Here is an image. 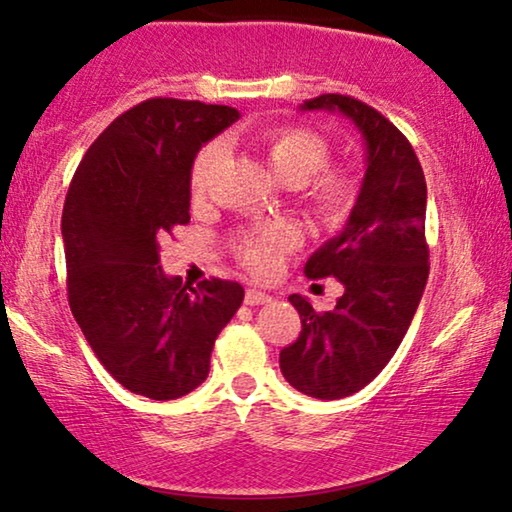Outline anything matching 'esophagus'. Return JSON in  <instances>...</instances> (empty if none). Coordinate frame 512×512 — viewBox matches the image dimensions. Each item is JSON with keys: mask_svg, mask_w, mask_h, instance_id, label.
Listing matches in <instances>:
<instances>
[{"mask_svg": "<svg viewBox=\"0 0 512 512\" xmlns=\"http://www.w3.org/2000/svg\"><path fill=\"white\" fill-rule=\"evenodd\" d=\"M270 296L265 291H258V289H247V293H244V303L247 305H265L270 303Z\"/></svg>", "mask_w": 512, "mask_h": 512, "instance_id": "34e87169", "label": "esophagus"}]
</instances>
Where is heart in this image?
<instances>
[{
	"label": "heart",
	"instance_id": "obj_1",
	"mask_svg": "<svg viewBox=\"0 0 512 512\" xmlns=\"http://www.w3.org/2000/svg\"><path fill=\"white\" fill-rule=\"evenodd\" d=\"M265 160L275 177L286 186L306 184L305 195L314 212L326 223H342L352 214L359 195V177L352 170H321L331 158L326 137L305 125H279L261 139ZM223 160V144L209 142L198 151L191 167V191L205 193L216 167ZM311 181L307 182L306 179ZM300 235L291 223H270V226L247 230L235 240V251L242 265L254 275H272L279 270L284 256L298 247Z\"/></svg>",
	"mask_w": 512,
	"mask_h": 512
}]
</instances>
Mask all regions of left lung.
Instances as JSON below:
<instances>
[{
	"instance_id": "obj_1",
	"label": "left lung",
	"mask_w": 512,
	"mask_h": 512,
	"mask_svg": "<svg viewBox=\"0 0 512 512\" xmlns=\"http://www.w3.org/2000/svg\"><path fill=\"white\" fill-rule=\"evenodd\" d=\"M340 111L366 142V177L345 228L305 263L310 279L335 277L345 293L331 312L289 296L303 331L279 352L293 389L321 401L352 396L380 375L408 333L429 279L426 181L412 144L380 111L328 93L303 111Z\"/></svg>"
}]
</instances>
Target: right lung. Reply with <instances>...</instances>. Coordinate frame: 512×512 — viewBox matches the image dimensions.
Here are the masks:
<instances>
[{
	"mask_svg": "<svg viewBox=\"0 0 512 512\" xmlns=\"http://www.w3.org/2000/svg\"><path fill=\"white\" fill-rule=\"evenodd\" d=\"M240 111L151 97L111 121L76 167L62 209L67 296L76 324L116 382L153 401L200 387L244 289L167 277L160 240L191 221L200 146Z\"/></svg>",
	"mask_w": 512,
	"mask_h": 512,
	"instance_id": "1",
	"label": "right lung"
}]
</instances>
